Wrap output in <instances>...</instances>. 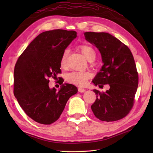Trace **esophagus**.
I'll return each mask as SVG.
<instances>
[{
	"instance_id": "1",
	"label": "esophagus",
	"mask_w": 153,
	"mask_h": 153,
	"mask_svg": "<svg viewBox=\"0 0 153 153\" xmlns=\"http://www.w3.org/2000/svg\"><path fill=\"white\" fill-rule=\"evenodd\" d=\"M78 91L80 92V93H83V92L85 91V89H83V88H82V87H79Z\"/></svg>"
}]
</instances>
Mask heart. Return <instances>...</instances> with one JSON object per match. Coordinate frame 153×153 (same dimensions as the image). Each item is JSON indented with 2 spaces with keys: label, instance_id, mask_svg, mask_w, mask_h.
Returning a JSON list of instances; mask_svg holds the SVG:
<instances>
[{
  "label": "heart",
  "instance_id": "b5f03b06",
  "mask_svg": "<svg viewBox=\"0 0 153 153\" xmlns=\"http://www.w3.org/2000/svg\"><path fill=\"white\" fill-rule=\"evenodd\" d=\"M78 48L87 60L92 62L95 59L96 51L90 45H82ZM68 53L67 50L64 51L60 57V67L63 69L66 67ZM91 77V74L89 71H72L66 75V79L68 82L82 87L85 85Z\"/></svg>",
  "mask_w": 153,
  "mask_h": 153
}]
</instances>
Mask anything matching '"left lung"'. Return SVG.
<instances>
[{
    "label": "left lung",
    "mask_w": 153,
    "mask_h": 153,
    "mask_svg": "<svg viewBox=\"0 0 153 153\" xmlns=\"http://www.w3.org/2000/svg\"><path fill=\"white\" fill-rule=\"evenodd\" d=\"M84 35L99 50L104 62L93 83L100 87L105 84L110 86L105 93L93 90L97 98L91 108L101 121L121 120L134 106L139 83L133 54L128 46L108 33L85 32Z\"/></svg>",
    "instance_id": "obj_1"
}]
</instances>
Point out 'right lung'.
Returning a JSON list of instances; mask_svg holds the SVG:
<instances>
[{
  "mask_svg": "<svg viewBox=\"0 0 153 153\" xmlns=\"http://www.w3.org/2000/svg\"><path fill=\"white\" fill-rule=\"evenodd\" d=\"M76 33L59 29L43 32L28 45L16 63L14 96L25 113L41 124L56 122L70 97L77 92L72 84L62 85L58 92L48 86L50 77L56 79L61 74V55L77 37Z\"/></svg>",
  "mask_w": 153,
  "mask_h": 153,
  "instance_id": "right-lung-1",
  "label": "right lung"
}]
</instances>
